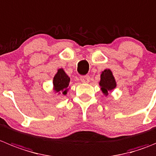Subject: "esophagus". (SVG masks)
I'll return each instance as SVG.
<instances>
[{
	"mask_svg": "<svg viewBox=\"0 0 156 156\" xmlns=\"http://www.w3.org/2000/svg\"><path fill=\"white\" fill-rule=\"evenodd\" d=\"M90 77L89 75H84V76H80V80L82 83H87L90 82Z\"/></svg>",
	"mask_w": 156,
	"mask_h": 156,
	"instance_id": "34e87169",
	"label": "esophagus"
}]
</instances>
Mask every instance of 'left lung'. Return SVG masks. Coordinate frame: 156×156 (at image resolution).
<instances>
[{"mask_svg":"<svg viewBox=\"0 0 156 156\" xmlns=\"http://www.w3.org/2000/svg\"><path fill=\"white\" fill-rule=\"evenodd\" d=\"M100 86L101 87V90L105 95H108V91L112 90L116 87V82L110 69H105L102 72L101 75Z\"/></svg>","mask_w":156,"mask_h":156,"instance_id":"left-lung-1","label":"left lung"}]
</instances>
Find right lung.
Here are the masks:
<instances>
[{
	"label": "right lung",
	"mask_w": 156,
	"mask_h": 156,
	"mask_svg": "<svg viewBox=\"0 0 156 156\" xmlns=\"http://www.w3.org/2000/svg\"><path fill=\"white\" fill-rule=\"evenodd\" d=\"M69 77L66 74L62 69H59L54 76L53 79V86L54 90L56 92H59L60 94L66 95L67 93V88L69 83Z\"/></svg>",
	"instance_id": "right-lung-1"
}]
</instances>
